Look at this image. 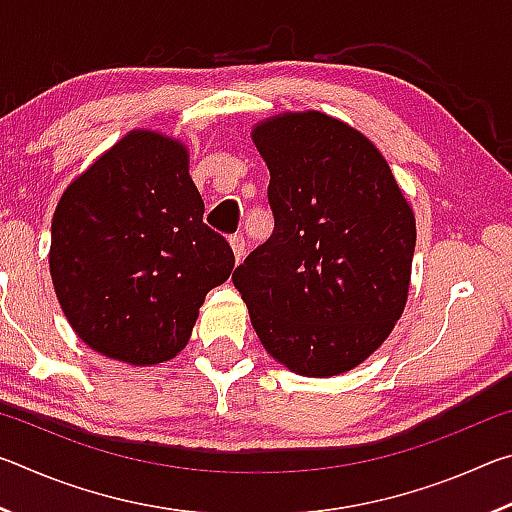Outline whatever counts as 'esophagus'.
<instances>
[{"instance_id": "34e87169", "label": "esophagus", "mask_w": 512, "mask_h": 512, "mask_svg": "<svg viewBox=\"0 0 512 512\" xmlns=\"http://www.w3.org/2000/svg\"><path fill=\"white\" fill-rule=\"evenodd\" d=\"M230 246H232V253H235V259L239 262L241 257L246 253V239L244 235H232L230 237Z\"/></svg>"}]
</instances>
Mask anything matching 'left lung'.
<instances>
[{"mask_svg":"<svg viewBox=\"0 0 512 512\" xmlns=\"http://www.w3.org/2000/svg\"><path fill=\"white\" fill-rule=\"evenodd\" d=\"M273 235L232 273L271 357L332 377L370 357L409 293L415 216L372 142L323 112L253 131Z\"/></svg>","mask_w":512,"mask_h":512,"instance_id":"left-lung-1","label":"left lung"}]
</instances>
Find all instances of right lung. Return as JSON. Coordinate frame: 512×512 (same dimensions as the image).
Segmentation results:
<instances>
[{"label":"right lung","instance_id":"add662e5","mask_svg":"<svg viewBox=\"0 0 512 512\" xmlns=\"http://www.w3.org/2000/svg\"><path fill=\"white\" fill-rule=\"evenodd\" d=\"M185 146L133 131L65 189L51 221V280L92 350L133 366L185 348L235 253L203 223Z\"/></svg>","mask_w":512,"mask_h":512}]
</instances>
